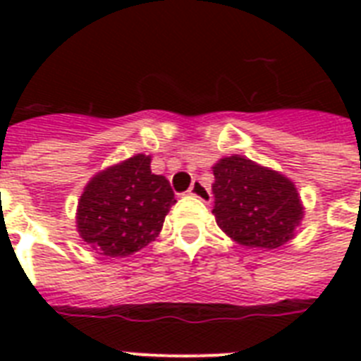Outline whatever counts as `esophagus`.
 Listing matches in <instances>:
<instances>
[{
  "label": "esophagus",
  "mask_w": 361,
  "mask_h": 361,
  "mask_svg": "<svg viewBox=\"0 0 361 361\" xmlns=\"http://www.w3.org/2000/svg\"><path fill=\"white\" fill-rule=\"evenodd\" d=\"M189 195L197 197L198 200H202L204 204L212 202V192H209V189L204 185L202 181H198V180L192 181L191 187H189Z\"/></svg>",
  "instance_id": "1"
}]
</instances>
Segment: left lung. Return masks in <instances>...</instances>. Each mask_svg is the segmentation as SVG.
<instances>
[{
  "instance_id": "8db88e82",
  "label": "left lung",
  "mask_w": 361,
  "mask_h": 361,
  "mask_svg": "<svg viewBox=\"0 0 361 361\" xmlns=\"http://www.w3.org/2000/svg\"><path fill=\"white\" fill-rule=\"evenodd\" d=\"M214 176V215L226 236L258 249H277L294 238L303 206L288 178L241 155L221 159Z\"/></svg>"
}]
</instances>
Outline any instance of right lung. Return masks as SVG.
<instances>
[{
    "instance_id": "add662e5",
    "label": "right lung",
    "mask_w": 361,
    "mask_h": 361,
    "mask_svg": "<svg viewBox=\"0 0 361 361\" xmlns=\"http://www.w3.org/2000/svg\"><path fill=\"white\" fill-rule=\"evenodd\" d=\"M152 157L136 153L90 180L76 226L82 240L110 258L129 257L159 236L174 191L164 176L152 174Z\"/></svg>"
}]
</instances>
